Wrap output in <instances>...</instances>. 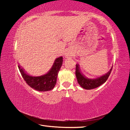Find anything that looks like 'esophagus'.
Returning <instances> with one entry per match:
<instances>
[{"instance_id": "1", "label": "esophagus", "mask_w": 130, "mask_h": 130, "mask_svg": "<svg viewBox=\"0 0 130 130\" xmlns=\"http://www.w3.org/2000/svg\"><path fill=\"white\" fill-rule=\"evenodd\" d=\"M72 56L71 54L69 53H67L65 54V57L66 58H69V57H70Z\"/></svg>"}]
</instances>
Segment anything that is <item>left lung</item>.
<instances>
[{
	"label": "left lung",
	"instance_id": "left-lung-1",
	"mask_svg": "<svg viewBox=\"0 0 130 130\" xmlns=\"http://www.w3.org/2000/svg\"><path fill=\"white\" fill-rule=\"evenodd\" d=\"M112 69V67L111 68L108 72H107L104 75L99 77L95 78H88L81 73L79 65L76 64V76L78 84L83 88L89 90L98 88L102 85L103 84H104L107 80L108 78L111 74Z\"/></svg>",
	"mask_w": 130,
	"mask_h": 130
}]
</instances>
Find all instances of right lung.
Returning a JSON list of instances; mask_svg holds the SVG:
<instances>
[{"label":"right lung","instance_id":"right-lung-1","mask_svg":"<svg viewBox=\"0 0 130 130\" xmlns=\"http://www.w3.org/2000/svg\"><path fill=\"white\" fill-rule=\"evenodd\" d=\"M62 62V57L57 58L51 69L46 74L39 76H30L19 65L18 68L23 79L31 88L39 92H45L50 91L54 88Z\"/></svg>","mask_w":130,"mask_h":130}]
</instances>
